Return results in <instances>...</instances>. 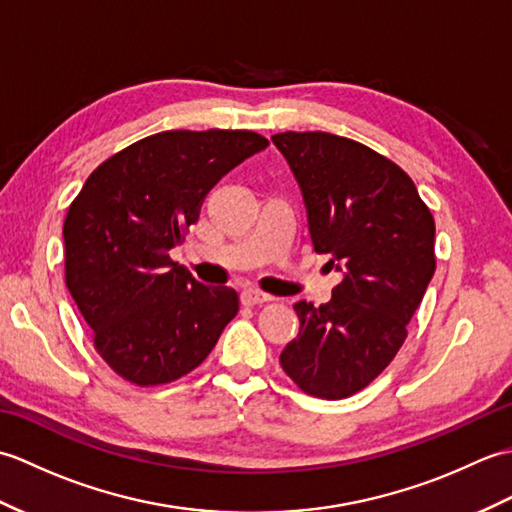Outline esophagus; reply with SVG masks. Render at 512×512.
<instances>
[{
	"label": "esophagus",
	"mask_w": 512,
	"mask_h": 512,
	"mask_svg": "<svg viewBox=\"0 0 512 512\" xmlns=\"http://www.w3.org/2000/svg\"><path fill=\"white\" fill-rule=\"evenodd\" d=\"M270 299H273V297L266 295V292H259L255 288L242 290V303H244V306H259V303H266Z\"/></svg>",
	"instance_id": "esophagus-1"
}]
</instances>
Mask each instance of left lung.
I'll use <instances>...</instances> for the list:
<instances>
[{
  "label": "left lung",
  "instance_id": "8db88e82",
  "mask_svg": "<svg viewBox=\"0 0 512 512\" xmlns=\"http://www.w3.org/2000/svg\"><path fill=\"white\" fill-rule=\"evenodd\" d=\"M273 143L301 189L314 250L341 275L328 303H297L299 334L279 361L306 394L347 398L405 343L436 273V224L407 173L356 140L286 132Z\"/></svg>",
  "mask_w": 512,
  "mask_h": 512
}]
</instances>
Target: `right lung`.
Masks as SVG:
<instances>
[{"label":"right lung","instance_id":"add662e5","mask_svg":"<svg viewBox=\"0 0 512 512\" xmlns=\"http://www.w3.org/2000/svg\"><path fill=\"white\" fill-rule=\"evenodd\" d=\"M266 147L255 132H160L105 160L70 204L65 284L96 350L129 383L189 374L237 314L233 288L200 284L169 250L215 184Z\"/></svg>","mask_w":512,"mask_h":512}]
</instances>
